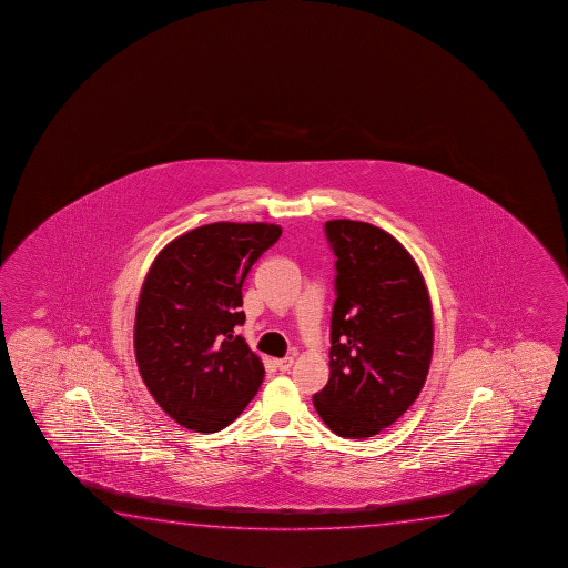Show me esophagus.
<instances>
[{"label":"esophagus","instance_id":"esophagus-1","mask_svg":"<svg viewBox=\"0 0 568 568\" xmlns=\"http://www.w3.org/2000/svg\"><path fill=\"white\" fill-rule=\"evenodd\" d=\"M293 357H283V359H275V365H277V369L283 371V373H287L291 367H293Z\"/></svg>","mask_w":568,"mask_h":568}]
</instances>
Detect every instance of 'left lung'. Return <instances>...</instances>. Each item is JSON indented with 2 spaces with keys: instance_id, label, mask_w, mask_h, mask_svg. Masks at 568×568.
Here are the masks:
<instances>
[{
  "instance_id": "1",
  "label": "left lung",
  "mask_w": 568,
  "mask_h": 568,
  "mask_svg": "<svg viewBox=\"0 0 568 568\" xmlns=\"http://www.w3.org/2000/svg\"><path fill=\"white\" fill-rule=\"evenodd\" d=\"M336 255L329 378L313 396L339 437L365 439L418 398L434 352L428 287L408 250L369 222L324 224Z\"/></svg>"
}]
</instances>
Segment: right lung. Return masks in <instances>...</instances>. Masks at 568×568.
I'll return each instance as SVG.
<instances>
[{"label": "right lung", "instance_id": "add662e5", "mask_svg": "<svg viewBox=\"0 0 568 568\" xmlns=\"http://www.w3.org/2000/svg\"><path fill=\"white\" fill-rule=\"evenodd\" d=\"M280 236L267 222H213L172 240L152 263L134 354L150 395L183 428H226L262 385V359L234 328L246 321L244 280Z\"/></svg>", "mask_w": 568, "mask_h": 568}]
</instances>
